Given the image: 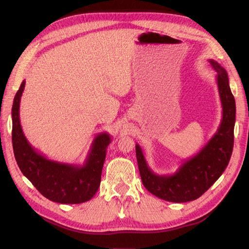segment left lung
<instances>
[{
    "mask_svg": "<svg viewBox=\"0 0 249 249\" xmlns=\"http://www.w3.org/2000/svg\"><path fill=\"white\" fill-rule=\"evenodd\" d=\"M216 71V82L222 106V119L214 136L199 152L182 163L172 175L160 176L149 168L139 144L136 157L142 184L161 199L172 202H187L197 199L220 178L229 165L233 146V127L236 122V103L228 72L210 59Z\"/></svg>",
    "mask_w": 249,
    "mask_h": 249,
    "instance_id": "1",
    "label": "left lung"
}]
</instances>
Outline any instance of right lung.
Returning a JSON list of instances; mask_svg holds the SVG:
<instances>
[{
    "mask_svg": "<svg viewBox=\"0 0 249 249\" xmlns=\"http://www.w3.org/2000/svg\"><path fill=\"white\" fill-rule=\"evenodd\" d=\"M25 84L26 82L22 81L12 106V145L22 175L52 201L71 205L91 199L99 190L111 136L108 133L96 135L83 165L48 159L30 144L21 129L19 103Z\"/></svg>",
    "mask_w": 249,
    "mask_h": 249,
    "instance_id": "add662e5",
    "label": "right lung"
}]
</instances>
